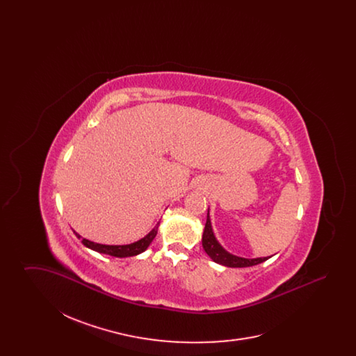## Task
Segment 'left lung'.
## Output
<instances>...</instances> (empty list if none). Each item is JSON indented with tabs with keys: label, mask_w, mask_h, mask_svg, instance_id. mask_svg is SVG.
<instances>
[{
	"label": "left lung",
	"mask_w": 356,
	"mask_h": 356,
	"mask_svg": "<svg viewBox=\"0 0 356 356\" xmlns=\"http://www.w3.org/2000/svg\"><path fill=\"white\" fill-rule=\"evenodd\" d=\"M202 243H203L204 251L215 263L225 266V267H231V268L252 267V266L260 264V263H263V261H266L271 257V256H267V257L247 259V257H240V256L229 254L228 251H225L220 243L218 241L215 234H213L212 222H211V218H209V209H208V215H207V222H205V227H204Z\"/></svg>",
	"instance_id": "left-lung-1"
}]
</instances>
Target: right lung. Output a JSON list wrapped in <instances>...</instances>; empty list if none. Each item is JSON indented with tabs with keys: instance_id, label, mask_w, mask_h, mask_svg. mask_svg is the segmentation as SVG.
Segmentation results:
<instances>
[{
	"instance_id": "right-lung-1",
	"label": "right lung",
	"mask_w": 356,
	"mask_h": 356,
	"mask_svg": "<svg viewBox=\"0 0 356 356\" xmlns=\"http://www.w3.org/2000/svg\"><path fill=\"white\" fill-rule=\"evenodd\" d=\"M159 225L160 222L156 224V227L153 228L152 231L147 235V236L137 240L135 243H131V244H124V245H108V244H99V243H95V241H90L88 238L80 236L77 232L76 236L79 238H81L83 244L85 247L96 251V252H100V254H111V256H115V257H129V256H136V254H141L144 252L149 244L152 243L153 238L157 235V229H159Z\"/></svg>"
}]
</instances>
